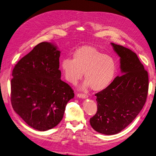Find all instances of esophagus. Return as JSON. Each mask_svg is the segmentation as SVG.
Instances as JSON below:
<instances>
[{"mask_svg": "<svg viewBox=\"0 0 156 156\" xmlns=\"http://www.w3.org/2000/svg\"><path fill=\"white\" fill-rule=\"evenodd\" d=\"M77 96L79 98H81V99H85V98L88 97V95L87 94H78Z\"/></svg>", "mask_w": 156, "mask_h": 156, "instance_id": "esophagus-1", "label": "esophagus"}]
</instances>
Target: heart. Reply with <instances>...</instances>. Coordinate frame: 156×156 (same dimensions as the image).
<instances>
[{"label":"heart","instance_id":"obj_1","mask_svg":"<svg viewBox=\"0 0 156 156\" xmlns=\"http://www.w3.org/2000/svg\"><path fill=\"white\" fill-rule=\"evenodd\" d=\"M65 79L76 85L83 76V88L91 87L95 91H101L112 82L116 71L114 60L92 46H83L73 52V59L66 58L61 62Z\"/></svg>","mask_w":156,"mask_h":156}]
</instances>
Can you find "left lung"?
<instances>
[{
  "label": "left lung",
  "mask_w": 156,
  "mask_h": 156,
  "mask_svg": "<svg viewBox=\"0 0 156 156\" xmlns=\"http://www.w3.org/2000/svg\"><path fill=\"white\" fill-rule=\"evenodd\" d=\"M111 45L120 57L122 75L95 94L97 111L90 119L93 129L104 135L118 133L134 120L144 107L149 89L148 73L136 54L122 45Z\"/></svg>",
  "instance_id": "1"
}]
</instances>
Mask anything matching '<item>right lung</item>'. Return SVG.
<instances>
[{"instance_id":"1","label":"right lung","mask_w":156,"mask_h":156,"mask_svg":"<svg viewBox=\"0 0 156 156\" xmlns=\"http://www.w3.org/2000/svg\"><path fill=\"white\" fill-rule=\"evenodd\" d=\"M60 51L42 42L12 70L11 101L14 111L31 128L46 131L58 125L73 90L61 80Z\"/></svg>"}]
</instances>
